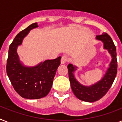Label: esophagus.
<instances>
[{
	"instance_id": "esophagus-1",
	"label": "esophagus",
	"mask_w": 122,
	"mask_h": 122,
	"mask_svg": "<svg viewBox=\"0 0 122 122\" xmlns=\"http://www.w3.org/2000/svg\"><path fill=\"white\" fill-rule=\"evenodd\" d=\"M68 61V57H67L66 56H63L61 57V64H65L67 62V61Z\"/></svg>"
}]
</instances>
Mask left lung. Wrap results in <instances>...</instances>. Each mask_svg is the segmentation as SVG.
<instances>
[{
    "mask_svg": "<svg viewBox=\"0 0 122 122\" xmlns=\"http://www.w3.org/2000/svg\"><path fill=\"white\" fill-rule=\"evenodd\" d=\"M96 39L102 42L104 49L108 50L112 57L110 67L101 80L90 86L81 85L75 77L74 73L77 70V67L72 64L68 65L69 79L73 92L77 98L85 102H92L102 98L112 87L117 73V50L112 38L108 34L104 33L97 35Z\"/></svg>",
    "mask_w": 122,
    "mask_h": 122,
    "instance_id": "8db88e82",
    "label": "left lung"
}]
</instances>
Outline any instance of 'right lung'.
Instances as JSON below:
<instances>
[{"label":"right lung","instance_id":"obj_1","mask_svg":"<svg viewBox=\"0 0 122 122\" xmlns=\"http://www.w3.org/2000/svg\"><path fill=\"white\" fill-rule=\"evenodd\" d=\"M38 26L37 23H34L16 35L9 48L7 61V74L14 90L20 96L28 99H41L49 94L61 63V56L32 67L25 66L20 61L17 48L29 31Z\"/></svg>","mask_w":122,"mask_h":122}]
</instances>
